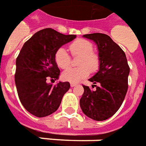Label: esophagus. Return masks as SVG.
Listing matches in <instances>:
<instances>
[{"label":"esophagus","mask_w":146,"mask_h":146,"mask_svg":"<svg viewBox=\"0 0 146 146\" xmlns=\"http://www.w3.org/2000/svg\"><path fill=\"white\" fill-rule=\"evenodd\" d=\"M77 86V85H76L75 83H70V86H71L72 88H73V87H74V86Z\"/></svg>","instance_id":"obj_1"}]
</instances>
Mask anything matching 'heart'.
<instances>
[{"label":"heart","mask_w":146,"mask_h":146,"mask_svg":"<svg viewBox=\"0 0 146 146\" xmlns=\"http://www.w3.org/2000/svg\"><path fill=\"white\" fill-rule=\"evenodd\" d=\"M69 50L73 56H80L79 67L70 68L62 73L64 81L76 83L89 76L90 72H97L100 67V57L94 52V44L86 39L75 40L69 44ZM54 60L60 69H66L71 64V56L64 48H59L55 52Z\"/></svg>","instance_id":"b5f03b06"}]
</instances>
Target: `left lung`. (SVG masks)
Masks as SVG:
<instances>
[{
    "instance_id": "8db88e82",
    "label": "left lung",
    "mask_w": 146,
    "mask_h": 146,
    "mask_svg": "<svg viewBox=\"0 0 146 146\" xmlns=\"http://www.w3.org/2000/svg\"><path fill=\"white\" fill-rule=\"evenodd\" d=\"M83 36L98 44L100 68L89 79L96 90L83 86L80 106L87 117L95 121H105L115 114L122 105L128 90L129 66L125 52L110 36L96 33Z\"/></svg>"
}]
</instances>
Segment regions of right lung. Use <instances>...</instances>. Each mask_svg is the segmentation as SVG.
<instances>
[{
    "mask_svg": "<svg viewBox=\"0 0 146 146\" xmlns=\"http://www.w3.org/2000/svg\"><path fill=\"white\" fill-rule=\"evenodd\" d=\"M74 38L76 35H64L48 28L36 33L21 49L16 60L15 83L20 101L31 114L46 117L60 106L64 94L70 88L69 83L52 86L46 80L59 77L55 52Z\"/></svg>",
    "mask_w": 146,
    "mask_h": 146,
    "instance_id": "add662e5",
    "label": "right lung"
}]
</instances>
